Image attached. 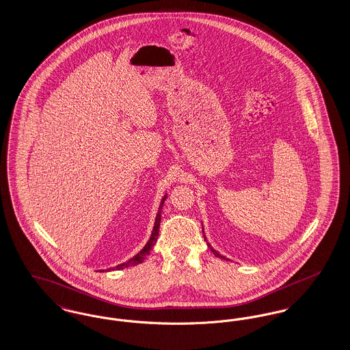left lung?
<instances>
[{
  "label": "left lung",
  "instance_id": "left-lung-1",
  "mask_svg": "<svg viewBox=\"0 0 350 350\" xmlns=\"http://www.w3.org/2000/svg\"><path fill=\"white\" fill-rule=\"evenodd\" d=\"M203 237H204V239H206V236H204V233H203ZM208 247H210V245H208ZM210 250H211V252H213V253H214V254H215V256H217V257H219V258H223V260H227V258H226V257H223V256H221V254H219V253H217V250H213V248H211V247H210Z\"/></svg>",
  "mask_w": 350,
  "mask_h": 350
}]
</instances>
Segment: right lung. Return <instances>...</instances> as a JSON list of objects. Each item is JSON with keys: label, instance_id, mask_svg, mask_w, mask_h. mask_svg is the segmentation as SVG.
Listing matches in <instances>:
<instances>
[{"label": "right lung", "instance_id": "obj_1", "mask_svg": "<svg viewBox=\"0 0 350 350\" xmlns=\"http://www.w3.org/2000/svg\"><path fill=\"white\" fill-rule=\"evenodd\" d=\"M167 198V196L161 200V204H160V208H159V213L156 215V221H154V227H153V232L150 234V241L146 244V247L143 250H140L135 257H133L130 261L122 264V265H118L117 269H124V267H133V265H137V264H142L143 260L146 258L147 254H150V250L153 248L156 240H157V236H159V230H160V220H161V210H163V203Z\"/></svg>", "mask_w": 350, "mask_h": 350}]
</instances>
